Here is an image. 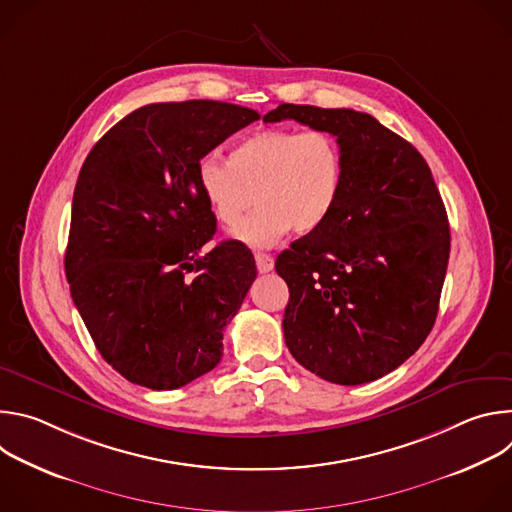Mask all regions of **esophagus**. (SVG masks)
Here are the masks:
<instances>
[{
    "instance_id": "obj_1",
    "label": "esophagus",
    "mask_w": 512,
    "mask_h": 512,
    "mask_svg": "<svg viewBox=\"0 0 512 512\" xmlns=\"http://www.w3.org/2000/svg\"><path fill=\"white\" fill-rule=\"evenodd\" d=\"M255 263H257L259 273H267L273 269V257L267 253H255Z\"/></svg>"
}]
</instances>
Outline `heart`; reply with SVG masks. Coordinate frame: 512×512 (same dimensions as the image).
Segmentation results:
<instances>
[{"mask_svg": "<svg viewBox=\"0 0 512 512\" xmlns=\"http://www.w3.org/2000/svg\"><path fill=\"white\" fill-rule=\"evenodd\" d=\"M196 178L214 218L225 227L237 225L259 202L233 229V239L265 249L291 229L310 235L328 221L342 194L344 156L338 139L324 129L269 127L243 137L229 162L204 156Z\"/></svg>", "mask_w": 512, "mask_h": 512, "instance_id": "heart-1", "label": "heart"}]
</instances>
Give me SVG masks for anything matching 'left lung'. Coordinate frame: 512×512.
Listing matches in <instances>:
<instances>
[{
    "label": "left lung",
    "mask_w": 512,
    "mask_h": 512,
    "mask_svg": "<svg viewBox=\"0 0 512 512\" xmlns=\"http://www.w3.org/2000/svg\"><path fill=\"white\" fill-rule=\"evenodd\" d=\"M332 133L344 184L328 221L291 243L283 336L310 373L362 385L403 364L433 328L450 259L446 206L423 156L373 115L283 103L263 121Z\"/></svg>",
    "instance_id": "left-lung-1"
}]
</instances>
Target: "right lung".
I'll return each mask as SVG.
<instances>
[{
    "label": "right lung",
    "mask_w": 512,
    "mask_h": 512,
    "mask_svg": "<svg viewBox=\"0 0 512 512\" xmlns=\"http://www.w3.org/2000/svg\"><path fill=\"white\" fill-rule=\"evenodd\" d=\"M259 113L221 101L152 103L89 152L72 196L64 271L97 350L129 383L170 391L212 371L257 267L216 231L198 162Z\"/></svg>",
    "instance_id": "add662e5"
}]
</instances>
